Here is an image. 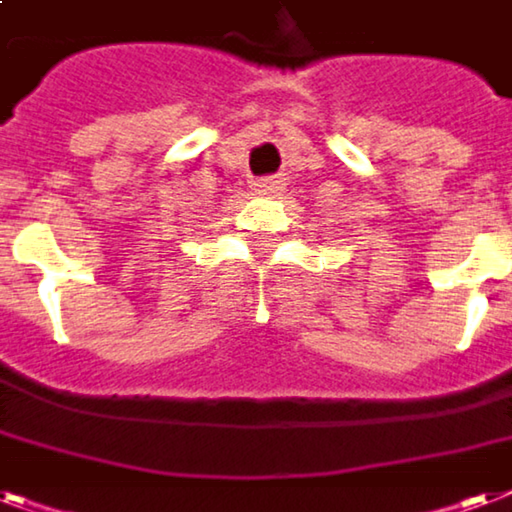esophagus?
Listing matches in <instances>:
<instances>
[{
    "label": "esophagus",
    "instance_id": "34e87169",
    "mask_svg": "<svg viewBox=\"0 0 512 512\" xmlns=\"http://www.w3.org/2000/svg\"><path fill=\"white\" fill-rule=\"evenodd\" d=\"M284 188V180L281 177H260V180H252V191L260 193V196H273Z\"/></svg>",
    "mask_w": 512,
    "mask_h": 512
}]
</instances>
